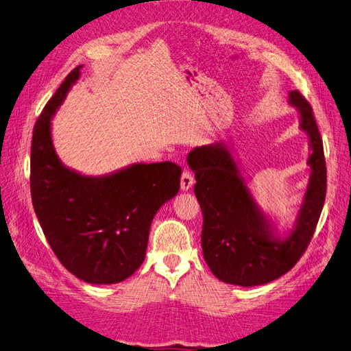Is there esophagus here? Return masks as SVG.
Wrapping results in <instances>:
<instances>
[{"instance_id": "1", "label": "esophagus", "mask_w": 351, "mask_h": 351, "mask_svg": "<svg viewBox=\"0 0 351 351\" xmlns=\"http://www.w3.org/2000/svg\"><path fill=\"white\" fill-rule=\"evenodd\" d=\"M193 184H195V178H193L192 173L183 171V174H182V182H180V186H182L183 192H187V190L192 189Z\"/></svg>"}]
</instances>
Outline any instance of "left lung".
<instances>
[{
    "mask_svg": "<svg viewBox=\"0 0 351 351\" xmlns=\"http://www.w3.org/2000/svg\"><path fill=\"white\" fill-rule=\"evenodd\" d=\"M289 105L299 114L311 151L309 182L291 227L281 230L254 199L231 142L195 147L187 156L204 215V258L227 284L254 287L280 278L300 259L319 221L326 193L322 139L311 105L299 92H289Z\"/></svg>",
    "mask_w": 351,
    "mask_h": 351,
    "instance_id": "left-lung-1",
    "label": "left lung"
}]
</instances>
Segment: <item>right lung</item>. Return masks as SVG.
I'll return each mask as SVG.
<instances>
[{
	"label": "right lung",
	"instance_id": "right-lung-1",
	"mask_svg": "<svg viewBox=\"0 0 351 351\" xmlns=\"http://www.w3.org/2000/svg\"><path fill=\"white\" fill-rule=\"evenodd\" d=\"M79 66L61 83L35 124L30 192L44 234L66 269L89 284H117L145 261L152 219L180 189L182 168L134 162L86 176L61 162L52 119L80 79Z\"/></svg>",
	"mask_w": 351,
	"mask_h": 351
}]
</instances>
